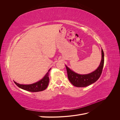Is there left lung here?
Instances as JSON below:
<instances>
[{"mask_svg": "<svg viewBox=\"0 0 120 120\" xmlns=\"http://www.w3.org/2000/svg\"><path fill=\"white\" fill-rule=\"evenodd\" d=\"M104 64V53L101 49V60L99 67L96 71L87 75H79L66 67L68 77L72 85L77 87H85L96 82L102 73Z\"/></svg>", "mask_w": 120, "mask_h": 120, "instance_id": "8db88e82", "label": "left lung"}]
</instances>
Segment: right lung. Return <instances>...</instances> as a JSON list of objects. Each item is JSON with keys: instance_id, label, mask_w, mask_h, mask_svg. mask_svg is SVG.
I'll list each match as a JSON object with an SVG mask.
<instances>
[{"instance_id": "add662e5", "label": "right lung", "mask_w": 120, "mask_h": 120, "mask_svg": "<svg viewBox=\"0 0 120 120\" xmlns=\"http://www.w3.org/2000/svg\"><path fill=\"white\" fill-rule=\"evenodd\" d=\"M50 69L49 70L48 72H47L45 75L42 79L39 81L38 82H35L34 83H32L30 85H21L19 83H18L15 82H14L17 86L19 88L22 89L23 90H27L28 92H41L45 90L47 88L48 86L49 82V71Z\"/></svg>"}]
</instances>
